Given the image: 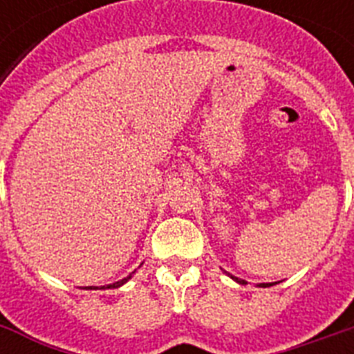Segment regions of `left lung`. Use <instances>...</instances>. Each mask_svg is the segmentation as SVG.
<instances>
[{
  "label": "left lung",
  "instance_id": "8db88e82",
  "mask_svg": "<svg viewBox=\"0 0 354 354\" xmlns=\"http://www.w3.org/2000/svg\"><path fill=\"white\" fill-rule=\"evenodd\" d=\"M232 279H235L236 283H241V285H246V281L239 279V277H235V275H232ZM259 286H264V288H266V286H272V285H270V283H261V285H259Z\"/></svg>",
  "mask_w": 354,
  "mask_h": 354
}]
</instances>
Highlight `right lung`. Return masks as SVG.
<instances>
[{"instance_id":"add662e5","label":"right lung","mask_w":354,"mask_h":354,"mask_svg":"<svg viewBox=\"0 0 354 354\" xmlns=\"http://www.w3.org/2000/svg\"><path fill=\"white\" fill-rule=\"evenodd\" d=\"M130 277H132V274L128 275V277H124V279L118 281V283H112V285H106V286H102V288H119V286H121V285H124V283H127V281L130 279Z\"/></svg>"}]
</instances>
